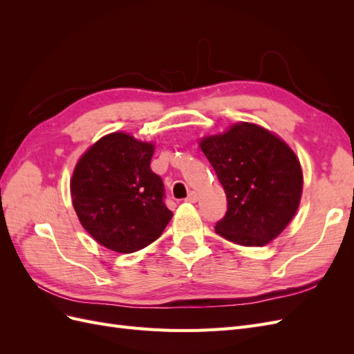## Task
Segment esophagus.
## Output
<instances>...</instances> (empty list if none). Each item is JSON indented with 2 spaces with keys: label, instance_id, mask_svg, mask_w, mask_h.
I'll use <instances>...</instances> for the list:
<instances>
[{
  "label": "esophagus",
  "instance_id": "obj_1",
  "mask_svg": "<svg viewBox=\"0 0 354 354\" xmlns=\"http://www.w3.org/2000/svg\"><path fill=\"white\" fill-rule=\"evenodd\" d=\"M186 202H189V203H195V202H198V194H196V192H190L189 196L186 198Z\"/></svg>",
  "mask_w": 354,
  "mask_h": 354
}]
</instances>
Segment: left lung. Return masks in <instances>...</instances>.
I'll return each mask as SVG.
<instances>
[{"mask_svg": "<svg viewBox=\"0 0 354 354\" xmlns=\"http://www.w3.org/2000/svg\"><path fill=\"white\" fill-rule=\"evenodd\" d=\"M199 147L227 198L216 232L242 246H264L286 229L303 195V169L289 145L252 122L205 136Z\"/></svg>", "mask_w": 354, "mask_h": 354, "instance_id": "1", "label": "left lung"}]
</instances>
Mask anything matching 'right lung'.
Instances as JSON below:
<instances>
[{
    "label": "right lung",
    "mask_w": 354,
    "mask_h": 354,
    "mask_svg": "<svg viewBox=\"0 0 354 354\" xmlns=\"http://www.w3.org/2000/svg\"><path fill=\"white\" fill-rule=\"evenodd\" d=\"M153 152V142L115 131L91 145L75 165L73 209L104 248L120 254L143 250L173 217L164 203L162 180L151 169Z\"/></svg>",
    "instance_id": "right-lung-1"
}]
</instances>
